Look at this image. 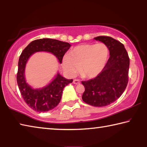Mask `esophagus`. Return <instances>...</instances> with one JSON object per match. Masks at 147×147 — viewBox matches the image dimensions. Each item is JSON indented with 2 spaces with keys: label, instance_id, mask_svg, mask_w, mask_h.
I'll return each instance as SVG.
<instances>
[{
  "label": "esophagus",
  "instance_id": "34e87169",
  "mask_svg": "<svg viewBox=\"0 0 147 147\" xmlns=\"http://www.w3.org/2000/svg\"><path fill=\"white\" fill-rule=\"evenodd\" d=\"M73 83L74 84H76V85H77V84H80V81L79 80H78V79H74L73 80Z\"/></svg>",
  "mask_w": 147,
  "mask_h": 147
}]
</instances>
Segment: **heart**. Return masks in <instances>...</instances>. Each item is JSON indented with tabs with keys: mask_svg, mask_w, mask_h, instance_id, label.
Returning a JSON list of instances; mask_svg holds the SVG:
<instances>
[{
	"mask_svg": "<svg viewBox=\"0 0 147 147\" xmlns=\"http://www.w3.org/2000/svg\"><path fill=\"white\" fill-rule=\"evenodd\" d=\"M109 54L108 47L103 43L77 46L63 59V69L71 76L76 74L79 69L80 74L84 78H94L104 70Z\"/></svg>",
	"mask_w": 147,
	"mask_h": 147,
	"instance_id": "1",
	"label": "heart"
}]
</instances>
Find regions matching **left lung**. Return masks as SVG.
<instances>
[{"mask_svg": "<svg viewBox=\"0 0 147 147\" xmlns=\"http://www.w3.org/2000/svg\"><path fill=\"white\" fill-rule=\"evenodd\" d=\"M96 41L108 47L109 58L104 70L97 76L82 81L85 88L82 100L95 107L108 106L120 97L128 82L130 58L121 42L108 36H98Z\"/></svg>", "mask_w": 147, "mask_h": 147, "instance_id": "obj_1", "label": "left lung"}]
</instances>
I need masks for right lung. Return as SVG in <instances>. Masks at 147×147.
Returning <instances> with one entry per match:
<instances>
[{"label":"right lung","mask_w":147,"mask_h":147,"mask_svg":"<svg viewBox=\"0 0 147 147\" xmlns=\"http://www.w3.org/2000/svg\"><path fill=\"white\" fill-rule=\"evenodd\" d=\"M71 45L56 39L43 38L32 41L22 52L19 57L17 82L22 97L30 108L38 112H47L58 105L63 89L73 80H67L57 74L55 78L47 86L41 89H33L26 82L24 71L27 61L37 52H49L53 54L61 63L64 54Z\"/></svg>","instance_id":"right-lung-1"}]
</instances>
